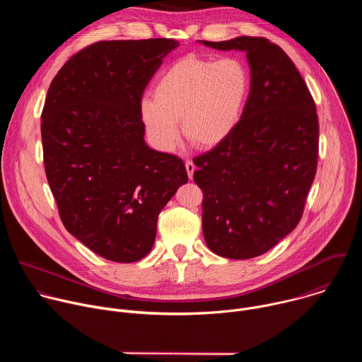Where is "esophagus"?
Wrapping results in <instances>:
<instances>
[{
	"mask_svg": "<svg viewBox=\"0 0 362 362\" xmlns=\"http://www.w3.org/2000/svg\"><path fill=\"white\" fill-rule=\"evenodd\" d=\"M185 166H186V172H187V176H189V179L192 180L193 179V173H194V163L192 162V160H186V163H185Z\"/></svg>",
	"mask_w": 362,
	"mask_h": 362,
	"instance_id": "esophagus-1",
	"label": "esophagus"
}]
</instances>
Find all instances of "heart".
Listing matches in <instances>:
<instances>
[{"label":"heart","instance_id":"heart-1","mask_svg":"<svg viewBox=\"0 0 362 362\" xmlns=\"http://www.w3.org/2000/svg\"><path fill=\"white\" fill-rule=\"evenodd\" d=\"M250 77L233 57L219 60L187 54L172 63L144 97L141 119L159 146L177 141L180 120L185 139L197 148L221 144L236 129L247 100Z\"/></svg>","mask_w":362,"mask_h":362}]
</instances>
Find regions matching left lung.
Wrapping results in <instances>:
<instances>
[{"label": "left lung", "instance_id": "8db88e82", "mask_svg": "<svg viewBox=\"0 0 362 362\" xmlns=\"http://www.w3.org/2000/svg\"><path fill=\"white\" fill-rule=\"evenodd\" d=\"M245 51L250 91L236 129L193 159L208 247L229 259L264 255L299 223L318 163L315 101L285 51L264 37L202 41Z\"/></svg>", "mask_w": 362, "mask_h": 362}]
</instances>
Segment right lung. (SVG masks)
<instances>
[{
  "mask_svg": "<svg viewBox=\"0 0 362 362\" xmlns=\"http://www.w3.org/2000/svg\"><path fill=\"white\" fill-rule=\"evenodd\" d=\"M173 38L94 42L51 81L41 113L44 168L66 229L105 259L137 262L158 218L187 183L182 159L144 141L147 83Z\"/></svg>",
  "mask_w": 362,
  "mask_h": 362,
  "instance_id": "obj_1",
  "label": "right lung"
}]
</instances>
